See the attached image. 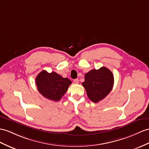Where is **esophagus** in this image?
<instances>
[{"label":"esophagus","instance_id":"esophagus-1","mask_svg":"<svg viewBox=\"0 0 149 149\" xmlns=\"http://www.w3.org/2000/svg\"><path fill=\"white\" fill-rule=\"evenodd\" d=\"M74 83H75V84H78V83H79V80H78V78L75 79L74 80Z\"/></svg>","mask_w":149,"mask_h":149}]
</instances>
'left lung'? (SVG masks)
<instances>
[{
  "label": "left lung",
  "mask_w": 149,
  "mask_h": 149,
  "mask_svg": "<svg viewBox=\"0 0 149 149\" xmlns=\"http://www.w3.org/2000/svg\"><path fill=\"white\" fill-rule=\"evenodd\" d=\"M114 85V76L106 67L92 70L85 75L82 83L87 96L93 102L97 103L111 92Z\"/></svg>",
  "instance_id": "1"
}]
</instances>
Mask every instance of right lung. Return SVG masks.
I'll return each instance as SVG.
<instances>
[{
    "mask_svg": "<svg viewBox=\"0 0 149 149\" xmlns=\"http://www.w3.org/2000/svg\"><path fill=\"white\" fill-rule=\"evenodd\" d=\"M71 81L63 78L56 72L49 73L43 70L36 78V85L38 91L49 100L59 101L64 95L71 84Z\"/></svg>",
    "mask_w": 149,
    "mask_h": 149,
    "instance_id": "right-lung-1",
    "label": "right lung"
}]
</instances>
